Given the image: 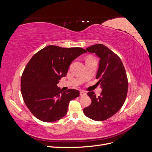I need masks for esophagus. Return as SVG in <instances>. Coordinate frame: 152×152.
I'll use <instances>...</instances> for the list:
<instances>
[{"label": "esophagus", "mask_w": 152, "mask_h": 152, "mask_svg": "<svg viewBox=\"0 0 152 152\" xmlns=\"http://www.w3.org/2000/svg\"><path fill=\"white\" fill-rule=\"evenodd\" d=\"M86 92H85L84 91H81L80 92V95L81 96H84V95H86Z\"/></svg>", "instance_id": "esophagus-1"}]
</instances>
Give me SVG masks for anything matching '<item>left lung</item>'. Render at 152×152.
Masks as SVG:
<instances>
[{"label": "left lung", "mask_w": 152, "mask_h": 152, "mask_svg": "<svg viewBox=\"0 0 152 152\" xmlns=\"http://www.w3.org/2000/svg\"><path fill=\"white\" fill-rule=\"evenodd\" d=\"M86 50L100 58L96 79H99L98 84L103 90L98 97L94 92L87 93L92 102L84 109V113L94 121H105L115 114L125 102L128 90L126 72L121 58L103 44H94Z\"/></svg>", "instance_id": "left-lung-1"}]
</instances>
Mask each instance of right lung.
<instances>
[{"label": "right lung", "mask_w": 152, "mask_h": 152, "mask_svg": "<svg viewBox=\"0 0 152 152\" xmlns=\"http://www.w3.org/2000/svg\"><path fill=\"white\" fill-rule=\"evenodd\" d=\"M86 53L80 48L51 45L30 59L21 76V91L25 104L36 118L52 122L66 114L69 102L79 97L80 93L72 89L62 92L57 84L67 74L72 62Z\"/></svg>", "instance_id": "obj_1"}]
</instances>
